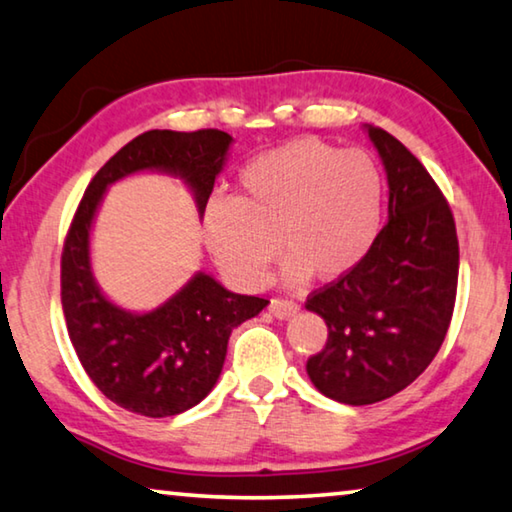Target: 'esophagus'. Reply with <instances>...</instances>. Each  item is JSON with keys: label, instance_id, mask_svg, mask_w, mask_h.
Wrapping results in <instances>:
<instances>
[{"label": "esophagus", "instance_id": "1", "mask_svg": "<svg viewBox=\"0 0 512 512\" xmlns=\"http://www.w3.org/2000/svg\"><path fill=\"white\" fill-rule=\"evenodd\" d=\"M269 310L273 312V315L282 319V317L294 315V312L299 310V303L292 301V299H271V303H269Z\"/></svg>", "mask_w": 512, "mask_h": 512}]
</instances>
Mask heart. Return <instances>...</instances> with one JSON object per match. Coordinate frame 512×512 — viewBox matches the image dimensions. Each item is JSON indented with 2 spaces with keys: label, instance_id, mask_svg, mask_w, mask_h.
<instances>
[{
  "label": "heart",
  "instance_id": "obj_1",
  "mask_svg": "<svg viewBox=\"0 0 512 512\" xmlns=\"http://www.w3.org/2000/svg\"><path fill=\"white\" fill-rule=\"evenodd\" d=\"M239 183L241 195H213L202 211L204 243L236 285H262L278 257L277 235L289 280L310 271L338 278L377 239L384 179L363 151L292 140L250 160Z\"/></svg>",
  "mask_w": 512,
  "mask_h": 512
}]
</instances>
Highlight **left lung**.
I'll return each instance as SVG.
<instances>
[{
    "mask_svg": "<svg viewBox=\"0 0 512 512\" xmlns=\"http://www.w3.org/2000/svg\"><path fill=\"white\" fill-rule=\"evenodd\" d=\"M388 174V223L352 271L315 289L305 308L329 326L305 363L326 398L375 404L407 388L451 326L460 246L441 188L404 144L368 126Z\"/></svg>",
    "mask_w": 512,
    "mask_h": 512,
    "instance_id": "1",
    "label": "left lung"
}]
</instances>
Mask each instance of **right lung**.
<instances>
[{
  "label": "right lung",
  "mask_w": 512,
  "mask_h": 512,
  "mask_svg": "<svg viewBox=\"0 0 512 512\" xmlns=\"http://www.w3.org/2000/svg\"><path fill=\"white\" fill-rule=\"evenodd\" d=\"M232 137L218 128L193 133L147 131L121 147L82 195L61 250V308L82 368L105 398L149 418L177 416L207 398L223 370L234 326L266 299L227 292L207 273L147 315L112 305L89 271V230L98 202L126 174H181L204 211Z\"/></svg>",
  "instance_id": "add662e5"
}]
</instances>
